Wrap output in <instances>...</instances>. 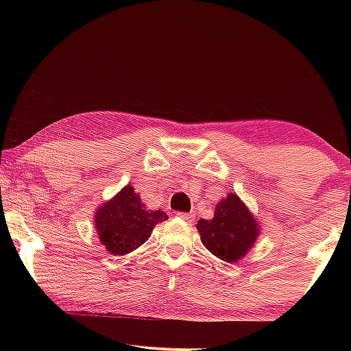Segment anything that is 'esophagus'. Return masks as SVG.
Masks as SVG:
<instances>
[{
  "label": "esophagus",
  "instance_id": "obj_1",
  "mask_svg": "<svg viewBox=\"0 0 351 351\" xmlns=\"http://www.w3.org/2000/svg\"><path fill=\"white\" fill-rule=\"evenodd\" d=\"M178 218H181V219H184V221H187V223H192L193 219H195V215H193V213L178 212Z\"/></svg>",
  "mask_w": 351,
  "mask_h": 351
}]
</instances>
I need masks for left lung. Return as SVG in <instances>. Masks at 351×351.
<instances>
[{
	"instance_id": "1",
	"label": "left lung",
	"mask_w": 351,
	"mask_h": 351,
	"mask_svg": "<svg viewBox=\"0 0 351 351\" xmlns=\"http://www.w3.org/2000/svg\"><path fill=\"white\" fill-rule=\"evenodd\" d=\"M197 229L209 252L228 263H237L257 241L260 223L237 193H228L215 206L212 219H199Z\"/></svg>"
}]
</instances>
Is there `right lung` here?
Segmentation results:
<instances>
[{
    "label": "right lung",
    "instance_id": "1",
    "mask_svg": "<svg viewBox=\"0 0 351 351\" xmlns=\"http://www.w3.org/2000/svg\"><path fill=\"white\" fill-rule=\"evenodd\" d=\"M164 210H148L133 186H125L97 207L96 224L100 243L111 255H125L148 240L158 223L167 219Z\"/></svg>",
    "mask_w": 351,
    "mask_h": 351
}]
</instances>
